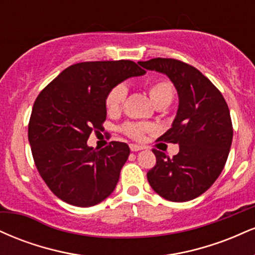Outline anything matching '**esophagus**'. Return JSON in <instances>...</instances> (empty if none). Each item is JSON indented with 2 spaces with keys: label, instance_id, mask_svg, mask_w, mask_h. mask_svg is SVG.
<instances>
[{
  "label": "esophagus",
  "instance_id": "34e87169",
  "mask_svg": "<svg viewBox=\"0 0 255 255\" xmlns=\"http://www.w3.org/2000/svg\"><path fill=\"white\" fill-rule=\"evenodd\" d=\"M130 151H133V152H136V151H141V150H144V146H141V145H136V144H130Z\"/></svg>",
  "mask_w": 255,
  "mask_h": 255
}]
</instances>
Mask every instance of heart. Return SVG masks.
Masks as SVG:
<instances>
[{
    "instance_id": "1",
    "label": "heart",
    "mask_w": 255,
    "mask_h": 255,
    "mask_svg": "<svg viewBox=\"0 0 255 255\" xmlns=\"http://www.w3.org/2000/svg\"><path fill=\"white\" fill-rule=\"evenodd\" d=\"M150 98L156 107L158 105H166L172 102L174 98V89L172 85L166 80H158L150 86ZM128 90L124 84L116 85L108 93L105 98V107H107L108 113L115 114L121 109L126 97H127ZM153 130V126L148 124H139V122H131L125 126V131L128 135L134 137V139H141L145 133Z\"/></svg>"
}]
</instances>
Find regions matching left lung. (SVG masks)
I'll return each mask as SVG.
<instances>
[{
  "label": "left lung",
  "mask_w": 255,
  "mask_h": 255,
  "mask_svg": "<svg viewBox=\"0 0 255 255\" xmlns=\"http://www.w3.org/2000/svg\"><path fill=\"white\" fill-rule=\"evenodd\" d=\"M137 63L166 75L178 96L171 128L159 140L177 142L180 151L169 158L152 150L157 162L147 172L148 183L166 200H192L212 186L227 162L233 141L229 108L215 85L189 64L160 57Z\"/></svg>",
  "instance_id": "8db88e82"
}]
</instances>
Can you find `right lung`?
Here are the masks:
<instances>
[{"instance_id": "obj_1", "label": "right lung", "mask_w": 255, "mask_h": 255, "mask_svg": "<svg viewBox=\"0 0 255 255\" xmlns=\"http://www.w3.org/2000/svg\"><path fill=\"white\" fill-rule=\"evenodd\" d=\"M145 73L127 60L77 63L39 93L32 109L28 141L40 176L61 200L89 207L114 192L129 147L113 141L98 151L87 140L107 119L109 91Z\"/></svg>"}]
</instances>
